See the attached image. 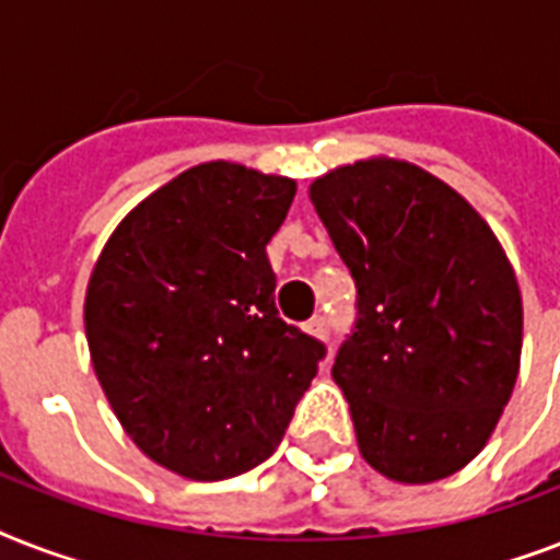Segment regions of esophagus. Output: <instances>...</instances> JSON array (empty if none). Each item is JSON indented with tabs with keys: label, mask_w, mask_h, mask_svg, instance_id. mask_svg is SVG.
Returning a JSON list of instances; mask_svg holds the SVG:
<instances>
[{
	"label": "esophagus",
	"mask_w": 560,
	"mask_h": 560,
	"mask_svg": "<svg viewBox=\"0 0 560 560\" xmlns=\"http://www.w3.org/2000/svg\"><path fill=\"white\" fill-rule=\"evenodd\" d=\"M305 331L311 334V337H316V340H325V337H328V319H325V316H314V319H307Z\"/></svg>",
	"instance_id": "obj_1"
}]
</instances>
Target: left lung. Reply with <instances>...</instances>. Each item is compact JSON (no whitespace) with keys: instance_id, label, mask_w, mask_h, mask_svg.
Here are the masks:
<instances>
[{"instance_id":"1","label":"left lung","mask_w":560,"mask_h":560,"mask_svg":"<svg viewBox=\"0 0 560 560\" xmlns=\"http://www.w3.org/2000/svg\"><path fill=\"white\" fill-rule=\"evenodd\" d=\"M358 284V325L334 360L363 459L424 486L494 433L523 349V299L482 214L412 162L372 156L307 188Z\"/></svg>"}]
</instances>
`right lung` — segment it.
Instances as JSON below:
<instances>
[{
	"mask_svg": "<svg viewBox=\"0 0 560 560\" xmlns=\"http://www.w3.org/2000/svg\"><path fill=\"white\" fill-rule=\"evenodd\" d=\"M296 183L202 162L144 197L92 267V369L139 451L197 482L261 465L325 346L276 311L267 244Z\"/></svg>",
	"mask_w": 560,
	"mask_h": 560,
	"instance_id": "obj_1",
	"label": "right lung"
}]
</instances>
